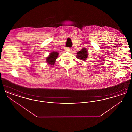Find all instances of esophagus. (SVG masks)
Segmentation results:
<instances>
[{
  "mask_svg": "<svg viewBox=\"0 0 132 132\" xmlns=\"http://www.w3.org/2000/svg\"><path fill=\"white\" fill-rule=\"evenodd\" d=\"M65 51H67V52H70V51H72V50H71V49H70L69 48H67L65 49Z\"/></svg>",
  "mask_w": 132,
  "mask_h": 132,
  "instance_id": "34e87169",
  "label": "esophagus"
}]
</instances>
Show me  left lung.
Here are the masks:
<instances>
[{
    "label": "left lung",
    "instance_id": "8db88e82",
    "mask_svg": "<svg viewBox=\"0 0 132 132\" xmlns=\"http://www.w3.org/2000/svg\"><path fill=\"white\" fill-rule=\"evenodd\" d=\"M88 56V50L86 48H83L77 53L76 57L77 58L85 60Z\"/></svg>",
    "mask_w": 132,
    "mask_h": 132
}]
</instances>
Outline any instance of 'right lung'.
<instances>
[{
    "label": "right lung",
    "mask_w": 132,
    "mask_h": 132,
    "mask_svg": "<svg viewBox=\"0 0 132 132\" xmlns=\"http://www.w3.org/2000/svg\"><path fill=\"white\" fill-rule=\"evenodd\" d=\"M58 52L56 51H51L48 56L46 58V62L50 66H54L56 62L57 57L58 56Z\"/></svg>",
    "instance_id": "add662e5"
}]
</instances>
